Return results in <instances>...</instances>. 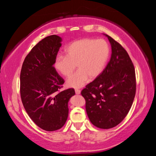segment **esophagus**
I'll return each mask as SVG.
<instances>
[{"label":"esophagus","mask_w":156,"mask_h":156,"mask_svg":"<svg viewBox=\"0 0 156 156\" xmlns=\"http://www.w3.org/2000/svg\"><path fill=\"white\" fill-rule=\"evenodd\" d=\"M75 92H76V94H80V89H75Z\"/></svg>","instance_id":"esophagus-1"}]
</instances>
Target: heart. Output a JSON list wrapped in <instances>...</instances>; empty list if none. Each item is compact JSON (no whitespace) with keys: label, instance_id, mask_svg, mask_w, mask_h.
Returning <instances> with one entry per match:
<instances>
[{"label":"heart","instance_id":"heart-1","mask_svg":"<svg viewBox=\"0 0 156 156\" xmlns=\"http://www.w3.org/2000/svg\"><path fill=\"white\" fill-rule=\"evenodd\" d=\"M66 56L58 55L54 67L65 77L72 75L76 68L78 70L68 79L67 84L73 88H80L88 83L89 78L98 77L109 56L110 49L104 39L83 38L76 41L66 47Z\"/></svg>","mask_w":156,"mask_h":156}]
</instances>
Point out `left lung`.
<instances>
[{"label": "left lung", "mask_w": 156, "mask_h": 156, "mask_svg": "<svg viewBox=\"0 0 156 156\" xmlns=\"http://www.w3.org/2000/svg\"><path fill=\"white\" fill-rule=\"evenodd\" d=\"M106 36L112 56L102 72L83 89L86 112L96 127L108 129L124 120L136 95L135 69L128 53L120 44Z\"/></svg>", "instance_id": "1"}]
</instances>
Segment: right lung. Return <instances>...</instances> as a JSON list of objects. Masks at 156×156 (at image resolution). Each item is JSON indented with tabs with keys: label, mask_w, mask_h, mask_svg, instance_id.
Returning <instances> with one entry per match:
<instances>
[{
	"label": "right lung",
	"mask_w": 156,
	"mask_h": 156,
	"mask_svg": "<svg viewBox=\"0 0 156 156\" xmlns=\"http://www.w3.org/2000/svg\"><path fill=\"white\" fill-rule=\"evenodd\" d=\"M62 38L51 35L34 46L23 63L20 97L27 114L36 125L47 131L62 128L67 120L69 100L73 89L60 91L65 83L54 67Z\"/></svg>",
	"instance_id": "1"
}]
</instances>
